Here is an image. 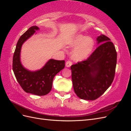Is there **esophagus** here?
Wrapping results in <instances>:
<instances>
[{
	"mask_svg": "<svg viewBox=\"0 0 131 131\" xmlns=\"http://www.w3.org/2000/svg\"><path fill=\"white\" fill-rule=\"evenodd\" d=\"M72 65V62L70 61H68L66 62V66L67 67H70Z\"/></svg>",
	"mask_w": 131,
	"mask_h": 131,
	"instance_id": "esophagus-1",
	"label": "esophagus"
}]
</instances>
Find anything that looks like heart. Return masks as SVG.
<instances>
[{"mask_svg":"<svg viewBox=\"0 0 131 131\" xmlns=\"http://www.w3.org/2000/svg\"><path fill=\"white\" fill-rule=\"evenodd\" d=\"M70 44L74 47L72 52V58L77 61H81L86 58L92 52L94 42L90 37L78 34L70 41Z\"/></svg>","mask_w":131,"mask_h":131,"instance_id":"b5f03b06","label":"heart"}]
</instances>
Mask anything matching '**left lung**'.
<instances>
[{"instance_id":"obj_1","label":"left lung","mask_w":131,"mask_h":131,"mask_svg":"<svg viewBox=\"0 0 131 131\" xmlns=\"http://www.w3.org/2000/svg\"><path fill=\"white\" fill-rule=\"evenodd\" d=\"M100 44L85 61L71 66L75 93L85 100H95L112 84L117 53L113 43L104 35L97 38Z\"/></svg>"}]
</instances>
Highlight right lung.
Segmentation results:
<instances>
[{"mask_svg":"<svg viewBox=\"0 0 131 131\" xmlns=\"http://www.w3.org/2000/svg\"><path fill=\"white\" fill-rule=\"evenodd\" d=\"M39 29L37 26L31 27L19 38L13 56V69L17 81L26 92L37 96H45L52 89L55 75L64 68L65 61L51 59L41 69L35 72L23 67L20 61L22 45L35 30Z\"/></svg>","mask_w":131,"mask_h":131,"instance_id":"obj_1","label":"right lung"}]
</instances>
